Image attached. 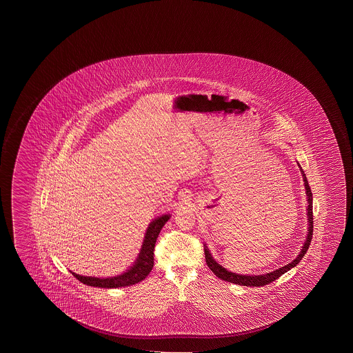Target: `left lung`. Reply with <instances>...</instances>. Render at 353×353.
Returning a JSON list of instances; mask_svg holds the SVG:
<instances>
[{
  "instance_id": "1",
  "label": "left lung",
  "mask_w": 353,
  "mask_h": 353,
  "mask_svg": "<svg viewBox=\"0 0 353 353\" xmlns=\"http://www.w3.org/2000/svg\"><path fill=\"white\" fill-rule=\"evenodd\" d=\"M303 174V179H304V185H305L306 196H307V220H309V230H307V236H306L305 243L301 249V254H298V257L295 260L292 261L289 265L282 267V268H278L276 271L270 272L266 274H262V276H243V274H236V273H232L229 272L225 268L220 266L219 263H216L214 261L212 254H209L208 249L204 248V254H205V262L208 265L210 271L213 272L214 274L216 277L225 281V282H230V283L239 284V285H246V287H263L266 284H270L276 281L277 278L281 277L282 274H284L285 272H288L290 268L296 266L301 259L304 257V254H306V251L310 246L312 239V193L309 183H307V179H306L305 174L301 171Z\"/></svg>"
}]
</instances>
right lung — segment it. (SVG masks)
I'll use <instances>...</instances> for the list:
<instances>
[{
    "mask_svg": "<svg viewBox=\"0 0 353 353\" xmlns=\"http://www.w3.org/2000/svg\"><path fill=\"white\" fill-rule=\"evenodd\" d=\"M168 219H170V215L166 214V215L159 216L151 223L145 234L144 243L141 246L138 260L125 273L117 277L97 278L85 277L71 272L72 276L76 279H79L81 283L91 285V287H99V288H119V287H128V285H133L138 282H141L154 267V250H155L157 239L161 232L162 226L166 224Z\"/></svg>",
    "mask_w": 353,
    "mask_h": 353,
    "instance_id": "right-lung-1",
    "label": "right lung"
}]
</instances>
